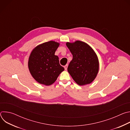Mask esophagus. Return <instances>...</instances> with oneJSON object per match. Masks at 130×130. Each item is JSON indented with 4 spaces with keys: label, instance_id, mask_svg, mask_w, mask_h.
Listing matches in <instances>:
<instances>
[{
    "label": "esophagus",
    "instance_id": "esophagus-1",
    "mask_svg": "<svg viewBox=\"0 0 130 130\" xmlns=\"http://www.w3.org/2000/svg\"><path fill=\"white\" fill-rule=\"evenodd\" d=\"M67 67H68V64H67L65 66H64V68H65V70H66L67 69Z\"/></svg>",
    "mask_w": 130,
    "mask_h": 130
}]
</instances>
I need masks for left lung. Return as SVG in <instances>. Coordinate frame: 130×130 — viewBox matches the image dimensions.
Returning a JSON list of instances; mask_svg holds the SVG:
<instances>
[{
	"mask_svg": "<svg viewBox=\"0 0 130 130\" xmlns=\"http://www.w3.org/2000/svg\"><path fill=\"white\" fill-rule=\"evenodd\" d=\"M66 45L73 57L67 68L70 75L80 86L91 83L99 70L97 54L89 45L80 41L67 42Z\"/></svg>",
	"mask_w": 130,
	"mask_h": 130,
	"instance_id": "1",
	"label": "left lung"
}]
</instances>
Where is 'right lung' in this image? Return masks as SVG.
I'll use <instances>...</instances> for the list:
<instances>
[{
    "label": "right lung",
    "instance_id": "right-lung-1",
    "mask_svg": "<svg viewBox=\"0 0 130 130\" xmlns=\"http://www.w3.org/2000/svg\"><path fill=\"white\" fill-rule=\"evenodd\" d=\"M60 44L50 41L38 45L31 51L28 60V68L32 77L38 83L50 85L64 70V68L59 63V57L54 54Z\"/></svg>",
    "mask_w": 130,
    "mask_h": 130
}]
</instances>
